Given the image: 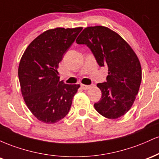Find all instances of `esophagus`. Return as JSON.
<instances>
[{
  "label": "esophagus",
  "instance_id": "1",
  "mask_svg": "<svg viewBox=\"0 0 159 159\" xmlns=\"http://www.w3.org/2000/svg\"><path fill=\"white\" fill-rule=\"evenodd\" d=\"M90 85H85V84H81V88L83 90H88L89 88H90Z\"/></svg>",
  "mask_w": 159,
  "mask_h": 159
}]
</instances>
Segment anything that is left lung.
I'll return each mask as SVG.
<instances>
[{
	"instance_id": "obj_1",
	"label": "left lung",
	"mask_w": 159,
	"mask_h": 159,
	"mask_svg": "<svg viewBox=\"0 0 159 159\" xmlns=\"http://www.w3.org/2000/svg\"><path fill=\"white\" fill-rule=\"evenodd\" d=\"M76 43L87 45L98 64L108 68L107 81L97 84L102 97L95 109L108 119L123 116L132 107L142 79L135 52L117 33L104 26L86 27Z\"/></svg>"
}]
</instances>
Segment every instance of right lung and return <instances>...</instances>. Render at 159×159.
I'll return each mask as SVG.
<instances>
[{"mask_svg": "<svg viewBox=\"0 0 159 159\" xmlns=\"http://www.w3.org/2000/svg\"><path fill=\"white\" fill-rule=\"evenodd\" d=\"M82 27H56L43 32L27 47L20 61L19 78L21 94L33 115L52 124L68 114L79 84L60 81L57 67Z\"/></svg>", "mask_w": 159, "mask_h": 159, "instance_id": "obj_1", "label": "right lung"}]
</instances>
